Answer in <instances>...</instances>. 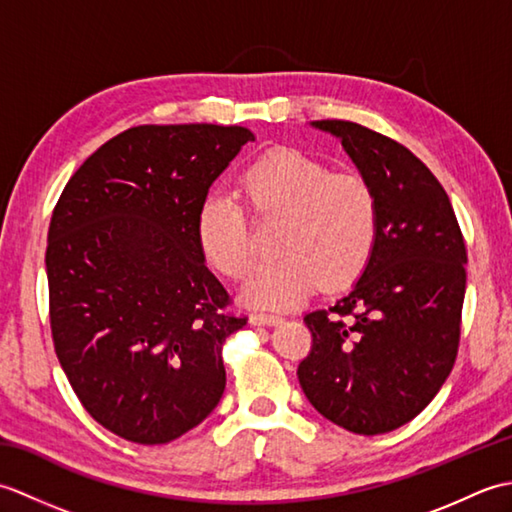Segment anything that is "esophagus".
I'll list each match as a JSON object with an SVG mask.
<instances>
[{"instance_id": "obj_1", "label": "esophagus", "mask_w": 512, "mask_h": 512, "mask_svg": "<svg viewBox=\"0 0 512 512\" xmlns=\"http://www.w3.org/2000/svg\"><path fill=\"white\" fill-rule=\"evenodd\" d=\"M279 321H281L279 314H266V312L250 314V323L253 325H277Z\"/></svg>"}]
</instances>
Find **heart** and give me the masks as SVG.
Wrapping results in <instances>:
<instances>
[{
  "mask_svg": "<svg viewBox=\"0 0 512 512\" xmlns=\"http://www.w3.org/2000/svg\"><path fill=\"white\" fill-rule=\"evenodd\" d=\"M239 195L259 220H277L275 259L250 270L242 299L250 306L288 310L319 284L341 290L363 277L380 237V202L372 184L352 173H332L299 149H275L257 158ZM206 262L239 277L250 264L248 220L231 198H206L195 220Z\"/></svg>",
  "mask_w": 512,
  "mask_h": 512,
  "instance_id": "b5f03b06",
  "label": "heart"
}]
</instances>
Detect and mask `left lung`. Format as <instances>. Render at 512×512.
Masks as SVG:
<instances>
[{
    "instance_id": "obj_1",
    "label": "left lung",
    "mask_w": 512,
    "mask_h": 512,
    "mask_svg": "<svg viewBox=\"0 0 512 512\" xmlns=\"http://www.w3.org/2000/svg\"><path fill=\"white\" fill-rule=\"evenodd\" d=\"M312 125L339 138L374 187L380 237L350 295L303 317L312 347L297 376L323 418L378 436L416 418L451 374L466 246L447 191L407 147L350 121Z\"/></svg>"
}]
</instances>
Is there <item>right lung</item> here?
Masks as SVG:
<instances>
[{"mask_svg":"<svg viewBox=\"0 0 512 512\" xmlns=\"http://www.w3.org/2000/svg\"><path fill=\"white\" fill-rule=\"evenodd\" d=\"M246 127L138 125L74 171L54 206L46 273L54 352L90 416L167 444L226 387L224 341L248 317L204 264L195 220Z\"/></svg>","mask_w":512,"mask_h":512,"instance_id":"right-lung-1","label":"right lung"}]
</instances>
